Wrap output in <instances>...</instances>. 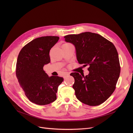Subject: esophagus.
<instances>
[{
    "label": "esophagus",
    "mask_w": 133,
    "mask_h": 133,
    "mask_svg": "<svg viewBox=\"0 0 133 133\" xmlns=\"http://www.w3.org/2000/svg\"><path fill=\"white\" fill-rule=\"evenodd\" d=\"M69 75V73H66L64 75V76H63V78H64V79H66L67 76H68Z\"/></svg>",
    "instance_id": "34e87169"
}]
</instances>
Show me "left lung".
<instances>
[{
    "mask_svg": "<svg viewBox=\"0 0 133 133\" xmlns=\"http://www.w3.org/2000/svg\"><path fill=\"white\" fill-rule=\"evenodd\" d=\"M75 47L80 64L89 66L88 75L72 73L76 98L91 106L100 105L113 94L120 73L118 53L114 44L100 34L86 32L64 37Z\"/></svg>",
    "mask_w": 133,
    "mask_h": 133,
    "instance_id": "obj_1",
    "label": "left lung"
}]
</instances>
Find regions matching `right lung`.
I'll return each instance as SVG.
<instances>
[{
  "instance_id": "add662e5",
  "label": "right lung",
  "mask_w": 133,
  "mask_h": 133,
  "mask_svg": "<svg viewBox=\"0 0 133 133\" xmlns=\"http://www.w3.org/2000/svg\"><path fill=\"white\" fill-rule=\"evenodd\" d=\"M59 39L57 36L41 37L25 45L18 55L16 74L18 82L29 100L46 105L57 99L58 88L64 79L49 77L44 66L50 62V51Z\"/></svg>"
}]
</instances>
